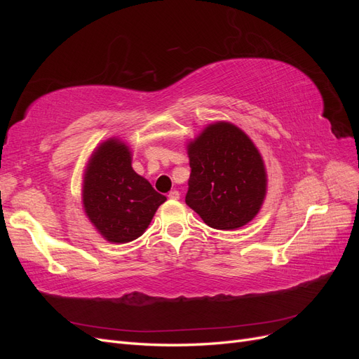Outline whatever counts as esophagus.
Returning a JSON list of instances; mask_svg holds the SVG:
<instances>
[{"label": "esophagus", "instance_id": "34e87169", "mask_svg": "<svg viewBox=\"0 0 359 359\" xmlns=\"http://www.w3.org/2000/svg\"><path fill=\"white\" fill-rule=\"evenodd\" d=\"M168 198H169L170 201H178V199H180V191H178V190H172V191H169Z\"/></svg>", "mask_w": 359, "mask_h": 359}]
</instances>
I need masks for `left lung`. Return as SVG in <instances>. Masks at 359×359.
Instances as JSON below:
<instances>
[{
  "mask_svg": "<svg viewBox=\"0 0 359 359\" xmlns=\"http://www.w3.org/2000/svg\"><path fill=\"white\" fill-rule=\"evenodd\" d=\"M186 203L212 229L233 231L252 222L266 194V172L257 148L231 123L210 124L189 144Z\"/></svg>",
  "mask_w": 359,
  "mask_h": 359,
  "instance_id": "8db88e82",
  "label": "left lung"
}]
</instances>
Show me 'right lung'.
I'll return each instance as SVG.
<instances>
[{
	"label": "right lung",
	"mask_w": 359,
	"mask_h": 359,
	"mask_svg": "<svg viewBox=\"0 0 359 359\" xmlns=\"http://www.w3.org/2000/svg\"><path fill=\"white\" fill-rule=\"evenodd\" d=\"M82 201L90 222L104 240L124 244L147 231L166 196L133 170L128 147L109 139L88 160Z\"/></svg>",
	"instance_id": "right-lung-1"
}]
</instances>
